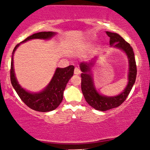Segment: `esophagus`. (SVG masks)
I'll return each mask as SVG.
<instances>
[{
  "mask_svg": "<svg viewBox=\"0 0 150 150\" xmlns=\"http://www.w3.org/2000/svg\"><path fill=\"white\" fill-rule=\"evenodd\" d=\"M80 72H81V71L78 68H74V74H80Z\"/></svg>",
  "mask_w": 150,
  "mask_h": 150,
  "instance_id": "1",
  "label": "esophagus"
}]
</instances>
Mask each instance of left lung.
<instances>
[{
    "label": "left lung",
    "mask_w": 150,
    "mask_h": 150,
    "mask_svg": "<svg viewBox=\"0 0 150 150\" xmlns=\"http://www.w3.org/2000/svg\"><path fill=\"white\" fill-rule=\"evenodd\" d=\"M106 33L110 38V45L119 48L126 53L129 62V72L128 76V84L125 90L118 96L108 97L100 95L94 88L93 78L89 73L91 72L92 64H93L92 63L93 62L89 64L81 63L80 64V70L82 72L81 74V88L85 100L92 107L101 111H105L120 106L126 100L132 89L137 76V66L134 52L129 43L127 42L119 34L109 31Z\"/></svg>",
    "instance_id": "1"
}]
</instances>
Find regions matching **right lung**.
<instances>
[{"label":"right lung","mask_w":150,"mask_h":150,"mask_svg":"<svg viewBox=\"0 0 150 150\" xmlns=\"http://www.w3.org/2000/svg\"><path fill=\"white\" fill-rule=\"evenodd\" d=\"M54 34L55 33L52 31L39 32L29 36L21 43L25 42L32 39H50L54 35ZM21 43H18L14 48L13 54ZM13 57L10 70L11 82L23 102L30 109L36 111L48 112L56 109L63 100L64 91L69 80L74 74V66L71 65L64 68H57L51 82L42 92L39 93H30L18 84L14 72Z\"/></svg>","instance_id":"obj_1"}]
</instances>
